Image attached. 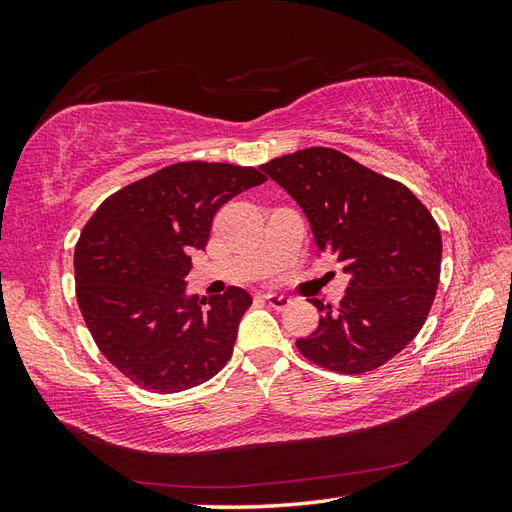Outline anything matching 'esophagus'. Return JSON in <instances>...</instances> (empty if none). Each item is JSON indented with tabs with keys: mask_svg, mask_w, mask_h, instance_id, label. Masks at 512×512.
<instances>
[{
	"mask_svg": "<svg viewBox=\"0 0 512 512\" xmlns=\"http://www.w3.org/2000/svg\"><path fill=\"white\" fill-rule=\"evenodd\" d=\"M264 301L268 303L270 308H275V310H286L288 306H290V299L288 297H284V295H264Z\"/></svg>",
	"mask_w": 512,
	"mask_h": 512,
	"instance_id": "esophagus-1",
	"label": "esophagus"
}]
</instances>
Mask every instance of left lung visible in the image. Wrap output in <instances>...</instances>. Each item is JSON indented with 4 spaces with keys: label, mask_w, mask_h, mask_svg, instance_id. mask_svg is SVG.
Here are the masks:
<instances>
[{
    "label": "left lung",
    "mask_w": 512,
    "mask_h": 512,
    "mask_svg": "<svg viewBox=\"0 0 512 512\" xmlns=\"http://www.w3.org/2000/svg\"><path fill=\"white\" fill-rule=\"evenodd\" d=\"M306 213L317 253L350 273L339 306L312 299L319 325L297 350L336 374H365L416 339L436 299L442 235L405 184L330 147L262 165Z\"/></svg>",
    "instance_id": "1"
}]
</instances>
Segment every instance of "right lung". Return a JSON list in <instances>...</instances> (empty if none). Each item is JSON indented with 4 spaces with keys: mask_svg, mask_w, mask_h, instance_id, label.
<instances>
[{
    "mask_svg": "<svg viewBox=\"0 0 512 512\" xmlns=\"http://www.w3.org/2000/svg\"><path fill=\"white\" fill-rule=\"evenodd\" d=\"M266 176L228 162H176L112 193L74 248L76 301L101 354L154 394L202 385L233 354L250 308L242 288L187 297L191 253L220 206Z\"/></svg>",
    "mask_w": 512,
    "mask_h": 512,
    "instance_id": "right-lung-1",
    "label": "right lung"
}]
</instances>
